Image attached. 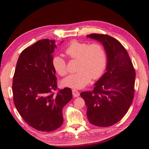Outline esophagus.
Returning a JSON list of instances; mask_svg holds the SVG:
<instances>
[{"instance_id": "34e87169", "label": "esophagus", "mask_w": 149, "mask_h": 149, "mask_svg": "<svg viewBox=\"0 0 149 149\" xmlns=\"http://www.w3.org/2000/svg\"><path fill=\"white\" fill-rule=\"evenodd\" d=\"M72 93H73V95L74 97H78V96H79V92L76 89H73L72 90Z\"/></svg>"}]
</instances>
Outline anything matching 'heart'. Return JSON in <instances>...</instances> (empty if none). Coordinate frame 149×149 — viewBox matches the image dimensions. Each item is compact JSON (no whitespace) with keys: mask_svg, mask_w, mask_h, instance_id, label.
<instances>
[{"mask_svg":"<svg viewBox=\"0 0 149 149\" xmlns=\"http://www.w3.org/2000/svg\"><path fill=\"white\" fill-rule=\"evenodd\" d=\"M65 54L71 59L78 60V73L70 74L63 79L61 84L64 87L82 89L89 83L91 79H96L102 75L107 66V54L104 47L100 44H89L85 42L73 40L65 49ZM52 66L59 75L67 74L65 60L60 55L52 59Z\"/></svg>","mask_w":149,"mask_h":149,"instance_id":"obj_1","label":"heart"}]
</instances>
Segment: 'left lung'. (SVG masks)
<instances>
[{"label":"left lung","instance_id":"1","mask_svg":"<svg viewBox=\"0 0 149 149\" xmlns=\"http://www.w3.org/2000/svg\"><path fill=\"white\" fill-rule=\"evenodd\" d=\"M103 44L106 51V72L94 90L81 93L91 124L109 127L120 121L129 110L134 95L136 73L126 50L118 40L107 34L87 36Z\"/></svg>","mask_w":149,"mask_h":149}]
</instances>
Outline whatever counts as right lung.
Segmentation results:
<instances>
[{
    "label": "right lung",
    "instance_id": "right-lung-1",
    "mask_svg": "<svg viewBox=\"0 0 149 149\" xmlns=\"http://www.w3.org/2000/svg\"><path fill=\"white\" fill-rule=\"evenodd\" d=\"M54 40H40L22 51L13 75L14 104L28 125L39 131L50 132L63 124L62 109L72 99L68 88L57 89L52 66Z\"/></svg>",
    "mask_w": 149,
    "mask_h": 149
}]
</instances>
